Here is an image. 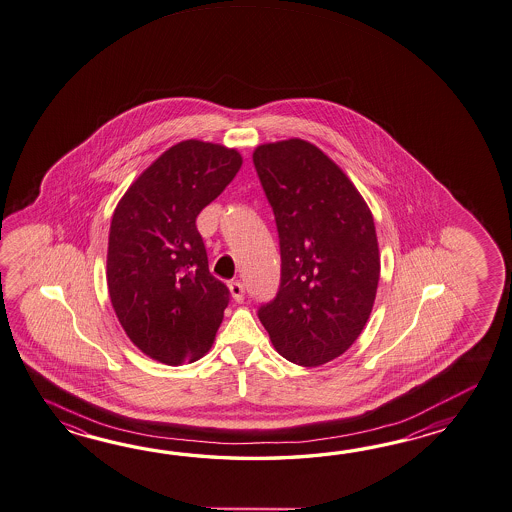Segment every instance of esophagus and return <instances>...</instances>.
I'll list each match as a JSON object with an SVG mask.
<instances>
[{"mask_svg": "<svg viewBox=\"0 0 512 512\" xmlns=\"http://www.w3.org/2000/svg\"><path fill=\"white\" fill-rule=\"evenodd\" d=\"M229 292H231V296H233L237 303L244 301V284L239 283V281L229 284Z\"/></svg>", "mask_w": 512, "mask_h": 512, "instance_id": "obj_1", "label": "esophagus"}]
</instances>
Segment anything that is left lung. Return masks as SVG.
I'll use <instances>...</instances> for the list:
<instances>
[{"instance_id":"8db88e82","label":"left lung","mask_w":512,"mask_h":512,"mask_svg":"<svg viewBox=\"0 0 512 512\" xmlns=\"http://www.w3.org/2000/svg\"><path fill=\"white\" fill-rule=\"evenodd\" d=\"M253 165L281 248L279 290L257 314L286 360L327 364L353 345L373 310L380 279L373 215L340 167L308 141L261 145Z\"/></svg>"}]
</instances>
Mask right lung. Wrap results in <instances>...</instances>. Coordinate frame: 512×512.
<instances>
[{
    "label": "right lung",
    "mask_w": 512,
    "mask_h": 512,
    "mask_svg": "<svg viewBox=\"0 0 512 512\" xmlns=\"http://www.w3.org/2000/svg\"><path fill=\"white\" fill-rule=\"evenodd\" d=\"M240 165L233 148L187 139L163 152L115 207L108 292L126 336L158 362H194L213 345L231 294L209 272L196 216Z\"/></svg>",
    "instance_id": "1"
}]
</instances>
